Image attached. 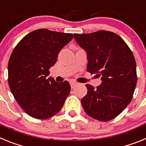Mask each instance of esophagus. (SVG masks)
Masks as SVG:
<instances>
[{"instance_id":"esophagus-1","label":"esophagus","mask_w":146,"mask_h":146,"mask_svg":"<svg viewBox=\"0 0 146 146\" xmlns=\"http://www.w3.org/2000/svg\"><path fill=\"white\" fill-rule=\"evenodd\" d=\"M77 85V83L75 82H70V86H71V88H74Z\"/></svg>"}]
</instances>
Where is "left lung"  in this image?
Segmentation results:
<instances>
[{
    "mask_svg": "<svg viewBox=\"0 0 146 146\" xmlns=\"http://www.w3.org/2000/svg\"><path fill=\"white\" fill-rule=\"evenodd\" d=\"M74 38L87 54V71L101 76L102 80L96 89L86 85L88 92L81 99L82 108L94 119H113L129 104L136 87L133 54L126 42L113 32L74 33Z\"/></svg>",
    "mask_w": 146,
    "mask_h": 146,
    "instance_id": "obj_1",
    "label": "left lung"
}]
</instances>
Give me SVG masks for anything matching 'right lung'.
I'll return each instance as SVG.
<instances>
[{
	"label": "right lung",
	"mask_w": 146,
	"mask_h": 146,
	"mask_svg": "<svg viewBox=\"0 0 146 146\" xmlns=\"http://www.w3.org/2000/svg\"><path fill=\"white\" fill-rule=\"evenodd\" d=\"M72 33L36 30L17 44L8 64L9 85L22 109L30 116L46 119L57 114L70 93L67 81L57 82L49 69Z\"/></svg>",
	"instance_id": "obj_1"
}]
</instances>
